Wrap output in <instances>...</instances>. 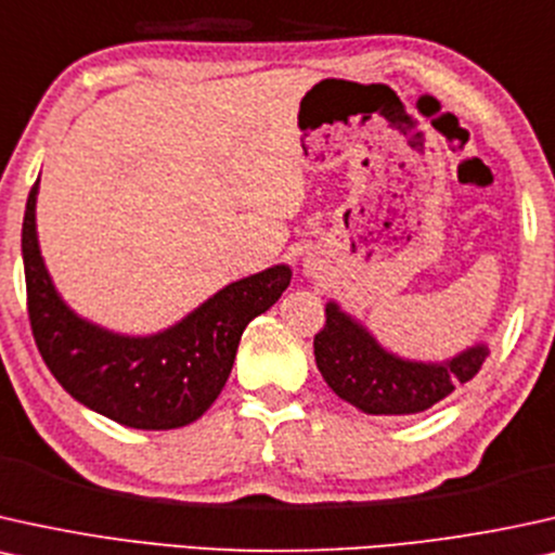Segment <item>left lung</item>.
Here are the masks:
<instances>
[{
  "label": "left lung",
  "instance_id": "left-lung-1",
  "mask_svg": "<svg viewBox=\"0 0 555 555\" xmlns=\"http://www.w3.org/2000/svg\"><path fill=\"white\" fill-rule=\"evenodd\" d=\"M474 346L446 363L404 361L384 350L359 322L325 307V325L314 335V361L327 387L366 415H417L472 382L487 361Z\"/></svg>",
  "mask_w": 555,
  "mask_h": 555
}]
</instances>
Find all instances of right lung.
I'll use <instances>...</instances> for the list:
<instances>
[{
	"label": "right lung",
	"instance_id": "obj_1",
	"mask_svg": "<svg viewBox=\"0 0 555 555\" xmlns=\"http://www.w3.org/2000/svg\"><path fill=\"white\" fill-rule=\"evenodd\" d=\"M35 194L38 181L23 220L27 314L55 382L76 402L138 430H173L199 420L225 387L245 325L276 305L292 271L273 266L254 273L179 325L151 338H125L76 318L53 289L35 235Z\"/></svg>",
	"mask_w": 555,
	"mask_h": 555
}]
</instances>
